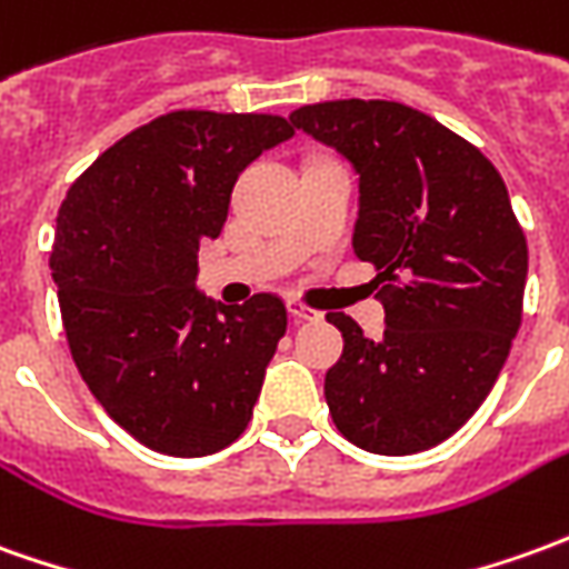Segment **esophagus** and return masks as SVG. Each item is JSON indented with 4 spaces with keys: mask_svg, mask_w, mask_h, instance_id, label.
<instances>
[{
    "mask_svg": "<svg viewBox=\"0 0 569 569\" xmlns=\"http://www.w3.org/2000/svg\"><path fill=\"white\" fill-rule=\"evenodd\" d=\"M289 313H292L296 323H317V320H323V313L313 311L308 305H301V301H289Z\"/></svg>",
    "mask_w": 569,
    "mask_h": 569,
    "instance_id": "1",
    "label": "esophagus"
}]
</instances>
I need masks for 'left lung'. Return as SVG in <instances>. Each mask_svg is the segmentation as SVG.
<instances>
[{
    "label": "left lung",
    "instance_id": "obj_1",
    "mask_svg": "<svg viewBox=\"0 0 569 569\" xmlns=\"http://www.w3.org/2000/svg\"><path fill=\"white\" fill-rule=\"evenodd\" d=\"M289 122L360 174L353 252L385 283L379 341L326 313L345 339L326 372L332 422L367 452L431 450L487 400L518 336L527 240L506 181L478 147L397 101H323Z\"/></svg>",
    "mask_w": 569,
    "mask_h": 569
}]
</instances>
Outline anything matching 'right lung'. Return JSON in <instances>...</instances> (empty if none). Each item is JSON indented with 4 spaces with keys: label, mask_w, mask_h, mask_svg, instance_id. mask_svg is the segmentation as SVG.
<instances>
[{
    "label": "right lung",
    "mask_w": 569,
    "mask_h": 569,
    "mask_svg": "<svg viewBox=\"0 0 569 569\" xmlns=\"http://www.w3.org/2000/svg\"><path fill=\"white\" fill-rule=\"evenodd\" d=\"M292 134L271 113L174 110L107 147L61 202L49 264L73 363L150 450L209 456L252 419L286 305L206 298L197 252L224 228L240 172Z\"/></svg>",
    "instance_id": "right-lung-1"
}]
</instances>
